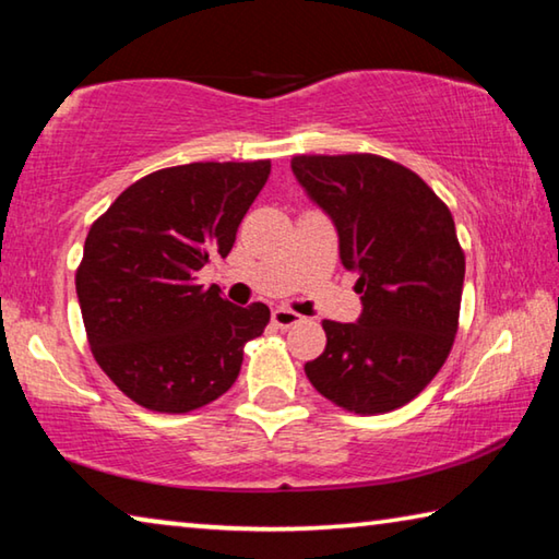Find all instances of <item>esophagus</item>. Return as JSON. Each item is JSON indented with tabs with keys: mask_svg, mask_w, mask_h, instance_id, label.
Returning a JSON list of instances; mask_svg holds the SVG:
<instances>
[{
	"mask_svg": "<svg viewBox=\"0 0 559 559\" xmlns=\"http://www.w3.org/2000/svg\"><path fill=\"white\" fill-rule=\"evenodd\" d=\"M299 322H301V317L297 312H292V309H287V307H277L272 312V324L280 326V329H289V326H295Z\"/></svg>",
	"mask_w": 559,
	"mask_h": 559,
	"instance_id": "1",
	"label": "esophagus"
}]
</instances>
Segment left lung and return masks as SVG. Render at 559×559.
Returning <instances> with one entry per match:
<instances>
[{
    "label": "left lung",
    "mask_w": 559,
    "mask_h": 559,
    "mask_svg": "<svg viewBox=\"0 0 559 559\" xmlns=\"http://www.w3.org/2000/svg\"><path fill=\"white\" fill-rule=\"evenodd\" d=\"M292 173L332 217L361 295L356 322H322L326 349L305 364L307 379L346 411L386 414L431 383L459 332L465 254L453 215L381 155H295Z\"/></svg>",
    "instance_id": "8db88e82"
}]
</instances>
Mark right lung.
<instances>
[{"mask_svg": "<svg viewBox=\"0 0 559 559\" xmlns=\"http://www.w3.org/2000/svg\"><path fill=\"white\" fill-rule=\"evenodd\" d=\"M270 160L188 163L135 180L86 235L76 295L94 359L135 404L188 414L233 386L245 344L270 322L195 285L227 258Z\"/></svg>", "mask_w": 559, "mask_h": 559, "instance_id": "obj_1", "label": "right lung"}]
</instances>
